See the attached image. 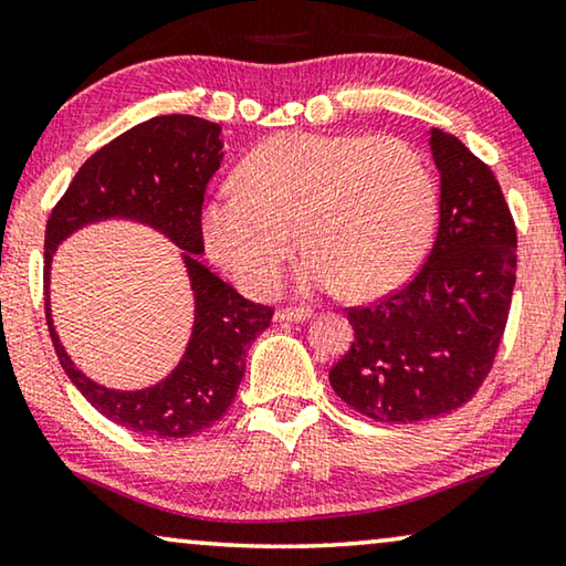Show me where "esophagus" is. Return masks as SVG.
<instances>
[{"label":"esophagus","instance_id":"esophagus-1","mask_svg":"<svg viewBox=\"0 0 566 566\" xmlns=\"http://www.w3.org/2000/svg\"><path fill=\"white\" fill-rule=\"evenodd\" d=\"M276 322H307L315 317L312 310H300V307H286V310H276Z\"/></svg>","mask_w":566,"mask_h":566}]
</instances>
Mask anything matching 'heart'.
<instances>
[{"instance_id": "heart-1", "label": "heart", "mask_w": 566, "mask_h": 566, "mask_svg": "<svg viewBox=\"0 0 566 566\" xmlns=\"http://www.w3.org/2000/svg\"><path fill=\"white\" fill-rule=\"evenodd\" d=\"M433 209V184L408 143L282 133L244 158L237 188L203 203L201 234L213 262L254 297L276 290L300 239L310 249L304 292L347 286L370 300L418 266Z\"/></svg>"}]
</instances>
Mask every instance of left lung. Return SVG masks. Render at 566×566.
<instances>
[{
  "label": "left lung",
  "instance_id": "left-lung-1",
  "mask_svg": "<svg viewBox=\"0 0 566 566\" xmlns=\"http://www.w3.org/2000/svg\"><path fill=\"white\" fill-rule=\"evenodd\" d=\"M441 217L428 262L390 297L347 312L355 343L332 390L378 423H416L469 402L504 335L516 282V227L491 168L428 130Z\"/></svg>",
  "mask_w": 566,
  "mask_h": 566
}]
</instances>
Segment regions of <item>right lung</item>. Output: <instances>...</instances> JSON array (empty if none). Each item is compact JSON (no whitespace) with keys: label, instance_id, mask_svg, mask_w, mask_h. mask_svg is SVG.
I'll return each mask as SVG.
<instances>
[{"label":"right lung","instance_id":"1","mask_svg":"<svg viewBox=\"0 0 566 566\" xmlns=\"http://www.w3.org/2000/svg\"><path fill=\"white\" fill-rule=\"evenodd\" d=\"M223 160L221 125L196 115H158L103 146L77 170L44 231V312L62 370L107 420L140 436L191 438L229 410L247 370V349L274 310L241 297L201 264V206ZM111 218L136 220L179 250L195 294L187 353L167 378L143 391H113L90 381L61 347L49 310V269L75 230Z\"/></svg>","mask_w":566,"mask_h":566}]
</instances>
